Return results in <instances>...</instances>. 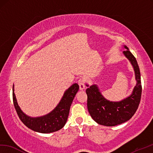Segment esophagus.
I'll list each match as a JSON object with an SVG mask.
<instances>
[{
    "mask_svg": "<svg viewBox=\"0 0 153 153\" xmlns=\"http://www.w3.org/2000/svg\"><path fill=\"white\" fill-rule=\"evenodd\" d=\"M78 84L79 85V88L80 90H83L85 88V78H80V79L78 80Z\"/></svg>",
    "mask_w": 153,
    "mask_h": 153,
    "instance_id": "1",
    "label": "esophagus"
}]
</instances>
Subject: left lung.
<instances>
[{
    "label": "left lung",
    "instance_id": "left-lung-1",
    "mask_svg": "<svg viewBox=\"0 0 153 153\" xmlns=\"http://www.w3.org/2000/svg\"><path fill=\"white\" fill-rule=\"evenodd\" d=\"M123 54L129 60L132 65L137 81L129 97L120 102H111L105 99L97 85L87 88V108L92 118L99 125L106 126H114L130 120L136 113L139 106L142 92L141 75L139 66L135 56L129 51L127 46ZM88 87V85H86Z\"/></svg>",
    "mask_w": 153,
    "mask_h": 153
}]
</instances>
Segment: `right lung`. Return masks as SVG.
Wrapping results in <instances>:
<instances>
[{
  "label": "right lung",
  "mask_w": 153,
  "mask_h": 153,
  "mask_svg": "<svg viewBox=\"0 0 153 153\" xmlns=\"http://www.w3.org/2000/svg\"><path fill=\"white\" fill-rule=\"evenodd\" d=\"M79 88L77 83L73 84L65 91L59 104L52 111L42 117H31L25 114L20 109L14 93V85H13V105L20 120L28 128L44 134L54 132L60 130L65 125L70 106Z\"/></svg>",
  "instance_id": "1"
}]
</instances>
